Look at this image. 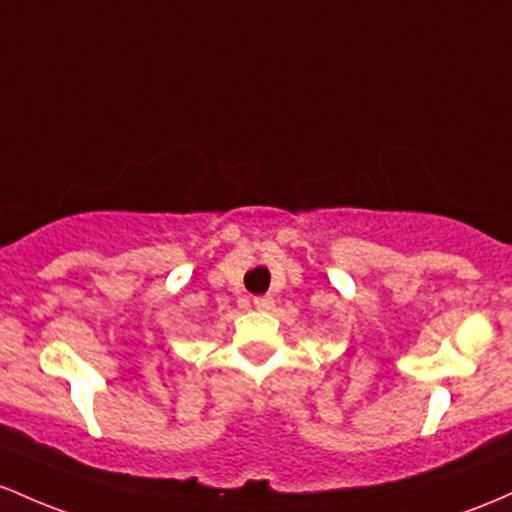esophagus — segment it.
Returning a JSON list of instances; mask_svg holds the SVG:
<instances>
[{"label":"esophagus","mask_w":512,"mask_h":512,"mask_svg":"<svg viewBox=\"0 0 512 512\" xmlns=\"http://www.w3.org/2000/svg\"><path fill=\"white\" fill-rule=\"evenodd\" d=\"M256 309H271L273 307V297L271 295H263V297H254Z\"/></svg>","instance_id":"esophagus-1"}]
</instances>
